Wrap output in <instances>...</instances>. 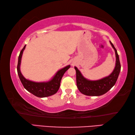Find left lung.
<instances>
[{
	"label": "left lung",
	"mask_w": 135,
	"mask_h": 135,
	"mask_svg": "<svg viewBox=\"0 0 135 135\" xmlns=\"http://www.w3.org/2000/svg\"><path fill=\"white\" fill-rule=\"evenodd\" d=\"M112 47L115 51L116 62L115 68L110 75L98 80H89L83 76L76 67V82L78 89L81 93L88 96H100L105 94L114 86L117 80L121 70L119 56L117 50L110 42Z\"/></svg>",
	"instance_id": "obj_1"
}]
</instances>
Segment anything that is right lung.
Listing matches in <instances>:
<instances>
[{"label":"right lung","mask_w":135,"mask_h":135,"mask_svg":"<svg viewBox=\"0 0 135 135\" xmlns=\"http://www.w3.org/2000/svg\"><path fill=\"white\" fill-rule=\"evenodd\" d=\"M26 46H24L21 52L20 55L18 56V61L17 65V72L18 76L20 77L22 85L26 89L30 92L32 94L35 95L36 97L39 98L47 97L49 96L53 95L58 92L61 79L64 73L67 71L68 69H69L70 65H67L62 69L59 70L56 74L54 76L51 80L46 82H35L30 81L29 80L26 79L22 76L21 71H20V65H21V58L23 53L24 50L26 48Z\"/></svg>","instance_id":"add662e5"}]
</instances>
